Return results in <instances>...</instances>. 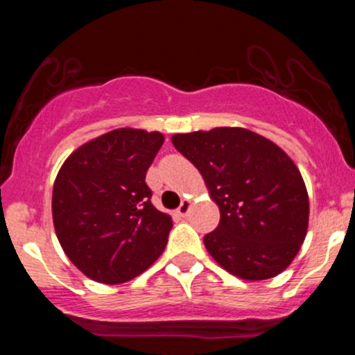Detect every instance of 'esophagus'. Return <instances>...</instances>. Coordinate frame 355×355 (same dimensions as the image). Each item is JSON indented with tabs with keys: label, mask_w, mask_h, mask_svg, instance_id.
Listing matches in <instances>:
<instances>
[{
	"label": "esophagus",
	"mask_w": 355,
	"mask_h": 355,
	"mask_svg": "<svg viewBox=\"0 0 355 355\" xmlns=\"http://www.w3.org/2000/svg\"><path fill=\"white\" fill-rule=\"evenodd\" d=\"M190 207H191L190 200H183L180 203V207L177 209V214L180 215V217H187V215H189V211H190Z\"/></svg>",
	"instance_id": "34e87169"
}]
</instances>
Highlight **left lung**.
Returning a JSON list of instances; mask_svg holds the SVG:
<instances>
[{
    "label": "left lung",
    "instance_id": "left-lung-1",
    "mask_svg": "<svg viewBox=\"0 0 355 355\" xmlns=\"http://www.w3.org/2000/svg\"><path fill=\"white\" fill-rule=\"evenodd\" d=\"M172 144L198 168L220 223L203 237L220 267L266 280L292 263L309 227V195L292 158L268 138L239 126L177 133Z\"/></svg>",
    "mask_w": 355,
    "mask_h": 355
}]
</instances>
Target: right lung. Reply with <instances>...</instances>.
I'll return each mask as SVG.
<instances>
[{"mask_svg": "<svg viewBox=\"0 0 355 355\" xmlns=\"http://www.w3.org/2000/svg\"><path fill=\"white\" fill-rule=\"evenodd\" d=\"M164 141L160 132L116 128L78 146L61 165L53 223L64 254L88 279L128 282L165 250L172 217L152 205L145 183Z\"/></svg>", "mask_w": 355, "mask_h": 355, "instance_id": "add662e5", "label": "right lung"}]
</instances>
